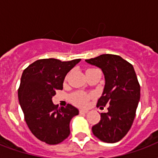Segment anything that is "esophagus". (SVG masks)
Returning <instances> with one entry per match:
<instances>
[{
  "label": "esophagus",
  "mask_w": 158,
  "mask_h": 158,
  "mask_svg": "<svg viewBox=\"0 0 158 158\" xmlns=\"http://www.w3.org/2000/svg\"><path fill=\"white\" fill-rule=\"evenodd\" d=\"M89 112V110H86V109H80L79 110V113L80 114H86V113Z\"/></svg>",
  "instance_id": "34e87169"
}]
</instances>
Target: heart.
I'll list each match as a JSON object with an SVG mask.
<instances>
[{"instance_id":"1","label":"heart","mask_w":158,"mask_h":158,"mask_svg":"<svg viewBox=\"0 0 158 158\" xmlns=\"http://www.w3.org/2000/svg\"><path fill=\"white\" fill-rule=\"evenodd\" d=\"M89 95L84 94L83 92H76L71 95V100L74 104L78 106L86 105L87 102L89 100Z\"/></svg>"}]
</instances>
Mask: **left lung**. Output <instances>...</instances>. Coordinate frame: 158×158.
Instances as JSON below:
<instances>
[{
  "instance_id": "left-lung-1",
  "label": "left lung",
  "mask_w": 158,
  "mask_h": 158,
  "mask_svg": "<svg viewBox=\"0 0 158 158\" xmlns=\"http://www.w3.org/2000/svg\"><path fill=\"white\" fill-rule=\"evenodd\" d=\"M102 69L105 87L97 106H108L106 113L92 127L94 135L105 143H116L125 137L132 126L140 99V85L135 69L120 56L103 54L85 60Z\"/></svg>"
}]
</instances>
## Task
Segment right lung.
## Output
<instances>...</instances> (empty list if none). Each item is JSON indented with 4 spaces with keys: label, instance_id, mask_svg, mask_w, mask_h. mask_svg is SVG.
<instances>
[{
    "label": "right lung",
    "instance_id": "obj_1",
    "mask_svg": "<svg viewBox=\"0 0 158 158\" xmlns=\"http://www.w3.org/2000/svg\"><path fill=\"white\" fill-rule=\"evenodd\" d=\"M80 60H38L22 74L18 97L24 119L33 135L48 144H58L68 138L69 122L79 114L74 106L58 108L52 99L56 90L63 89L67 73Z\"/></svg>",
    "mask_w": 158,
    "mask_h": 158
}]
</instances>
